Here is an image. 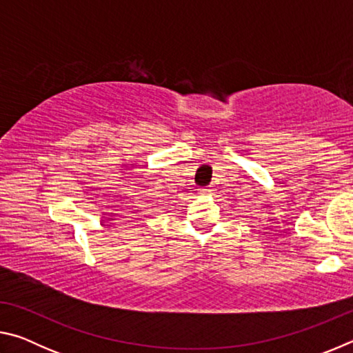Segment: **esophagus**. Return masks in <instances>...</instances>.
<instances>
[{
    "label": "esophagus",
    "instance_id": "obj_1",
    "mask_svg": "<svg viewBox=\"0 0 353 353\" xmlns=\"http://www.w3.org/2000/svg\"><path fill=\"white\" fill-rule=\"evenodd\" d=\"M201 193H202V194H212V193H213V188L205 187V188L201 190Z\"/></svg>",
    "mask_w": 353,
    "mask_h": 353
}]
</instances>
